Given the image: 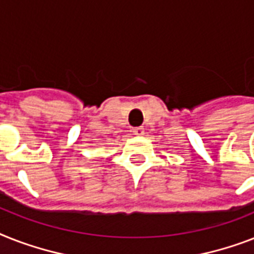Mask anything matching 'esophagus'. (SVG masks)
<instances>
[{"label":"esophagus","mask_w":254,"mask_h":254,"mask_svg":"<svg viewBox=\"0 0 254 254\" xmlns=\"http://www.w3.org/2000/svg\"><path fill=\"white\" fill-rule=\"evenodd\" d=\"M133 133L135 134V135H143V133H145V129H143V127H134Z\"/></svg>","instance_id":"obj_1"}]
</instances>
